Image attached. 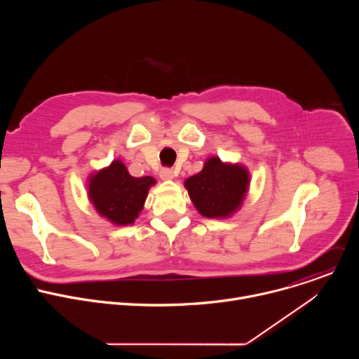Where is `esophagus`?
Masks as SVG:
<instances>
[{
    "label": "esophagus",
    "instance_id": "esophagus-1",
    "mask_svg": "<svg viewBox=\"0 0 359 359\" xmlns=\"http://www.w3.org/2000/svg\"><path fill=\"white\" fill-rule=\"evenodd\" d=\"M159 176H161L163 180H170V179L175 177V172H173V169H170V168H162L161 172H159Z\"/></svg>",
    "mask_w": 359,
    "mask_h": 359
}]
</instances>
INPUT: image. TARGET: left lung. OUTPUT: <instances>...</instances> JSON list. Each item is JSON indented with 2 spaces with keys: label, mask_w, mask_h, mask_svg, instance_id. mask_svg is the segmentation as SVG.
Returning <instances> with one entry per match:
<instances>
[{
  "label": "left lung",
  "mask_w": 359,
  "mask_h": 359,
  "mask_svg": "<svg viewBox=\"0 0 359 359\" xmlns=\"http://www.w3.org/2000/svg\"><path fill=\"white\" fill-rule=\"evenodd\" d=\"M248 172L240 165L223 163L210 158L200 173L189 177L184 186L200 215L227 217L238 209L248 187Z\"/></svg>",
  "instance_id": "left-lung-1"
}]
</instances>
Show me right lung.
Returning a JSON list of instances; mask_svg holds the SVG:
<instances>
[{"instance_id":"right-lung-1","label":"right lung","mask_w":359,"mask_h":359,"mask_svg":"<svg viewBox=\"0 0 359 359\" xmlns=\"http://www.w3.org/2000/svg\"><path fill=\"white\" fill-rule=\"evenodd\" d=\"M155 183L150 176H130L126 166L115 161L90 177L89 198L97 213L112 223L132 224L143 209L149 187Z\"/></svg>"}]
</instances>
